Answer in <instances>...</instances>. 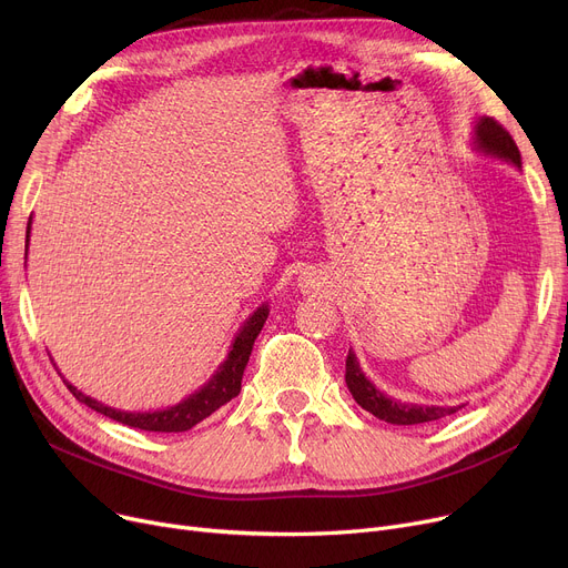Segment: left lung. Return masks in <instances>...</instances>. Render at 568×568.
Segmentation results:
<instances>
[{
	"instance_id": "left-lung-1",
	"label": "left lung",
	"mask_w": 568,
	"mask_h": 568,
	"mask_svg": "<svg viewBox=\"0 0 568 568\" xmlns=\"http://www.w3.org/2000/svg\"><path fill=\"white\" fill-rule=\"evenodd\" d=\"M476 140H479V146L486 149L488 154H495L499 159L511 161L520 168V152L497 119L484 116L479 124H476ZM345 384L352 394V398L359 403L366 412H371L377 419L394 424V426H416V424H428L444 419V416L456 414L460 407H439V405H412V403H400L396 398L384 396L377 392L375 386L366 379V375L359 368V362L356 356L349 352L345 359Z\"/></svg>"
}]
</instances>
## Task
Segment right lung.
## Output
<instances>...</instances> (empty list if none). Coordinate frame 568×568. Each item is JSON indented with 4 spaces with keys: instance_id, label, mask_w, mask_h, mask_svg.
Here are the masks:
<instances>
[{
    "instance_id": "obj_1",
    "label": "right lung",
    "mask_w": 568,
    "mask_h": 568,
    "mask_svg": "<svg viewBox=\"0 0 568 568\" xmlns=\"http://www.w3.org/2000/svg\"><path fill=\"white\" fill-rule=\"evenodd\" d=\"M266 315H268L266 306L257 308L255 315H251L248 322L244 324V329L239 332V336L234 338L227 359L216 371V375L209 379V384H204L200 392H195L184 403H179L174 407L152 412V414L116 412L112 407H105V405L92 400L89 396H84L69 382H67V386L80 403H84L87 407H92L99 414L108 416V419L119 422L124 426L140 428V430H146V433H184V430H191L195 424L206 419L209 414H214L219 407H223L234 396H239V392H242V377H244V371H246V364H248V356L253 352V343H255L257 334L262 332V326L266 322Z\"/></svg>"
}]
</instances>
